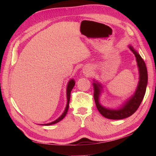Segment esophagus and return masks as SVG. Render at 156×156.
<instances>
[{"label":"esophagus","instance_id":"34e87169","mask_svg":"<svg viewBox=\"0 0 156 156\" xmlns=\"http://www.w3.org/2000/svg\"><path fill=\"white\" fill-rule=\"evenodd\" d=\"M84 73L85 74H90V69H89V68H87V69H84Z\"/></svg>","mask_w":156,"mask_h":156}]
</instances>
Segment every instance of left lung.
I'll list each match as a JSON object with an SVG mask.
<instances>
[{"mask_svg":"<svg viewBox=\"0 0 156 156\" xmlns=\"http://www.w3.org/2000/svg\"><path fill=\"white\" fill-rule=\"evenodd\" d=\"M130 50L133 53L137 61V65L139 69V82L137 87L135 90L134 94L129 97L127 101L124 102V103L120 107L114 109L108 108L102 106L99 101L100 96L102 92V86L97 81L94 80L93 87H94V98L96 103V106L98 111L105 118L117 120V119H122L130 117L134 112L137 110L140 107L146 91V87L147 84V71L144 59L141 58V55L135 50L133 46L128 45Z\"/></svg>","mask_w":156,"mask_h":156,"instance_id":"left-lung-1","label":"left lung"}]
</instances>
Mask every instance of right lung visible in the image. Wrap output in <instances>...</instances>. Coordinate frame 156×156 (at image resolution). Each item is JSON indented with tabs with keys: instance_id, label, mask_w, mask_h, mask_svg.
I'll use <instances>...</instances> for the list:
<instances>
[{
	"instance_id": "right-lung-1",
	"label": "right lung",
	"mask_w": 156,
	"mask_h": 156,
	"mask_svg": "<svg viewBox=\"0 0 156 156\" xmlns=\"http://www.w3.org/2000/svg\"><path fill=\"white\" fill-rule=\"evenodd\" d=\"M75 85V81L74 79H71L69 80V81L68 82V85H67V88H66V95H67V105H66V107L65 110L64 111V112L62 114V115L60 117H58L56 120L52 121L51 122H49V123L47 124H42V125H54L55 123H57L59 121H60L61 120H62L65 117V116L66 115L68 111V108H69V99H70V94H71V91L72 90V88H74Z\"/></svg>"
}]
</instances>
